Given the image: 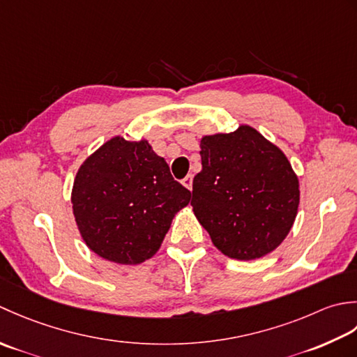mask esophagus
<instances>
[{"label": "esophagus", "mask_w": 357, "mask_h": 357, "mask_svg": "<svg viewBox=\"0 0 357 357\" xmlns=\"http://www.w3.org/2000/svg\"><path fill=\"white\" fill-rule=\"evenodd\" d=\"M192 176H191V174H188V176L183 178V180H181V183H183V186H186L188 189H192Z\"/></svg>", "instance_id": "34e87169"}]
</instances>
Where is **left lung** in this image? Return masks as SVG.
I'll use <instances>...</instances> for the list:
<instances>
[{"instance_id":"1","label":"left lung","mask_w":357,"mask_h":357,"mask_svg":"<svg viewBox=\"0 0 357 357\" xmlns=\"http://www.w3.org/2000/svg\"><path fill=\"white\" fill-rule=\"evenodd\" d=\"M192 181L197 220L225 256L254 260L283 242L299 206V180L285 154L251 126L206 135Z\"/></svg>"}]
</instances>
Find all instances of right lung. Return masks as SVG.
Instances as JSON below:
<instances>
[{
    "instance_id": "obj_1",
    "label": "right lung",
    "mask_w": 357,
    "mask_h": 357,
    "mask_svg": "<svg viewBox=\"0 0 357 357\" xmlns=\"http://www.w3.org/2000/svg\"><path fill=\"white\" fill-rule=\"evenodd\" d=\"M191 192L146 140L114 137L86 158L72 188L79 234L100 257L137 265L158 251Z\"/></svg>"
}]
</instances>
